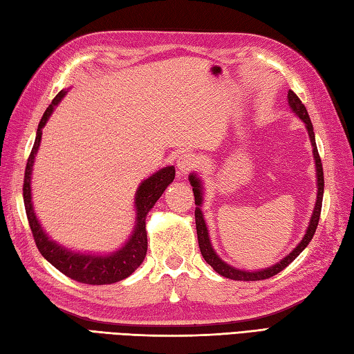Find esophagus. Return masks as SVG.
Listing matches in <instances>:
<instances>
[{"label":"esophagus","instance_id":"obj_1","mask_svg":"<svg viewBox=\"0 0 354 354\" xmlns=\"http://www.w3.org/2000/svg\"><path fill=\"white\" fill-rule=\"evenodd\" d=\"M196 156L191 153H183L177 158V169H178V176H187L189 172L196 167Z\"/></svg>","mask_w":354,"mask_h":354}]
</instances>
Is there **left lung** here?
Instances as JSON below:
<instances>
[{
    "mask_svg": "<svg viewBox=\"0 0 354 354\" xmlns=\"http://www.w3.org/2000/svg\"><path fill=\"white\" fill-rule=\"evenodd\" d=\"M287 100H288V106H290L292 113L297 114V116L304 122L306 129L310 137V143H312L313 148V160H315V168H316V187H318V194H316V201H315V207L312 212V217H310L308 226L302 240L298 243V246L295 248L290 254L286 255L283 259H279L278 263H275L270 268L266 269H259V270H243V269H236L234 266L227 264L226 261L217 255V252L214 250L212 244H211V238H209V232L206 227V221L203 217V212H201V205H203V183H201V178L192 172L189 174V183L192 186L194 191V197H196V227H197V238H198V246L200 252L203 255L205 261L211 266V268L220 273L221 277L229 278V279H235V281H259V279H268L273 275H277L281 270H284L288 264H290L295 258H297L302 250L307 248V244L312 241V238L315 235V230L318 227L319 217H321V207H322V196H324V172H322V163L318 154V148H316V140H315V133H313V125L312 120L308 118V113L306 110L304 104L301 102L299 97L295 95L292 90H288L287 93Z\"/></svg>",
    "mask_w": 354,
    "mask_h": 354,
    "instance_id": "obj_1",
    "label": "left lung"
}]
</instances>
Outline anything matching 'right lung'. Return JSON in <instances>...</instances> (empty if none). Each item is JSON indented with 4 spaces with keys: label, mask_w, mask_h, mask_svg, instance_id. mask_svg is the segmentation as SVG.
Listing matches in <instances>:
<instances>
[{
    "label": "right lung",
    "mask_w": 354,
    "mask_h": 354,
    "mask_svg": "<svg viewBox=\"0 0 354 354\" xmlns=\"http://www.w3.org/2000/svg\"><path fill=\"white\" fill-rule=\"evenodd\" d=\"M66 95L67 90H61L53 99V102L48 105L44 116H42L38 125L32 153L27 160L23 186L27 220L32 229L36 248L39 249L41 255L44 257L50 264L55 266L57 270L62 272L64 275L82 284H113L128 278L143 263V259H145L148 249V238L145 229L147 215L156 205V201L162 197V194L167 189L168 185L172 183V180L176 177V168L165 167L162 169H158L153 176L143 180L139 187H137L134 197V230L118 250L108 252V254H91V252L86 254V252L71 250L66 246H62V244L56 243L48 236L44 227L41 226L38 217H36L32 201V171L35 157L38 154V149L41 145L42 128L46 127L47 120L52 116L55 106H57V104L61 102L62 97Z\"/></svg>",
    "instance_id": "right-lung-1"
}]
</instances>
